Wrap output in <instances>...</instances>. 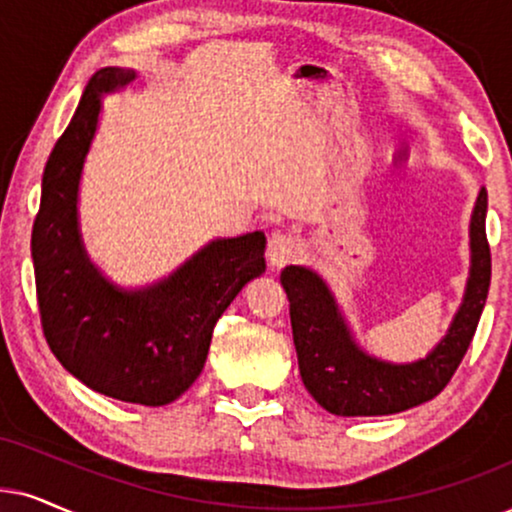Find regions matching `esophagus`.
Here are the masks:
<instances>
[{"label": "esophagus", "instance_id": "obj_1", "mask_svg": "<svg viewBox=\"0 0 512 512\" xmlns=\"http://www.w3.org/2000/svg\"><path fill=\"white\" fill-rule=\"evenodd\" d=\"M300 255H302V243H300V238H297V236L281 234V231L271 236L269 250H267L271 267H276V269L286 267V264L295 262Z\"/></svg>", "mask_w": 512, "mask_h": 512}]
</instances>
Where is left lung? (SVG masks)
I'll return each mask as SVG.
<instances>
[{"label":"left lung","instance_id":"left-lung-1","mask_svg":"<svg viewBox=\"0 0 512 512\" xmlns=\"http://www.w3.org/2000/svg\"><path fill=\"white\" fill-rule=\"evenodd\" d=\"M487 191H480L470 222L472 269L465 300L449 335L416 364L394 366L354 345L326 283L304 267H286L281 283L290 302V326L302 383L335 416H387L435 399L454 378L480 323L491 283Z\"/></svg>","mask_w":512,"mask_h":512}]
</instances>
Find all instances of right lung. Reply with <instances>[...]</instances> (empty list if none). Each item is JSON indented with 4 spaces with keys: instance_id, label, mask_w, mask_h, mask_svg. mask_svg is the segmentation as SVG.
Returning <instances> with one entry per match:
<instances>
[{
    "instance_id": "add662e5",
    "label": "right lung",
    "mask_w": 512,
    "mask_h": 512,
    "mask_svg": "<svg viewBox=\"0 0 512 512\" xmlns=\"http://www.w3.org/2000/svg\"><path fill=\"white\" fill-rule=\"evenodd\" d=\"M132 80L122 68H101L89 80L44 167L30 248L42 331L63 368L106 397L163 406L196 383L219 316L267 269V238L255 231L212 241L167 281L137 293L113 288L89 264L77 234V184L101 94Z\"/></svg>"
}]
</instances>
